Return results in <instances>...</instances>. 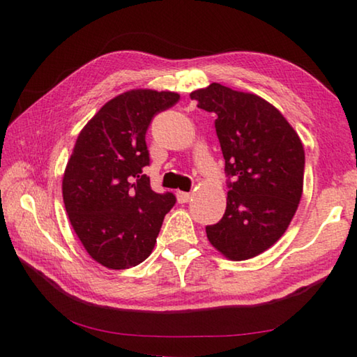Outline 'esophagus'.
Here are the masks:
<instances>
[{
    "mask_svg": "<svg viewBox=\"0 0 357 357\" xmlns=\"http://www.w3.org/2000/svg\"><path fill=\"white\" fill-rule=\"evenodd\" d=\"M176 198H178V202L179 203H187L190 200V193H187V192H176Z\"/></svg>",
    "mask_w": 357,
    "mask_h": 357,
    "instance_id": "1",
    "label": "esophagus"
}]
</instances>
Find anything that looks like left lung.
<instances>
[{
	"label": "left lung",
	"instance_id": "8db88e82",
	"mask_svg": "<svg viewBox=\"0 0 357 357\" xmlns=\"http://www.w3.org/2000/svg\"><path fill=\"white\" fill-rule=\"evenodd\" d=\"M198 108L215 113L228 183L225 214L206 227L215 250L243 261L273 247L287 231L304 187L305 154L285 116L257 94L220 83L190 93Z\"/></svg>",
	"mask_w": 357,
	"mask_h": 357
}]
</instances>
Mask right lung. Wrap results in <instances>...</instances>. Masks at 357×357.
Instances as JSON below:
<instances>
[{
    "instance_id": "right-lung-1",
    "label": "right lung",
    "mask_w": 357,
    "mask_h": 357,
    "mask_svg": "<svg viewBox=\"0 0 357 357\" xmlns=\"http://www.w3.org/2000/svg\"><path fill=\"white\" fill-rule=\"evenodd\" d=\"M178 100V93L130 89L108 100L77 137L63 176L64 206L84 250L108 269L144 261L176 202L151 189L143 168L151 119Z\"/></svg>"
}]
</instances>
